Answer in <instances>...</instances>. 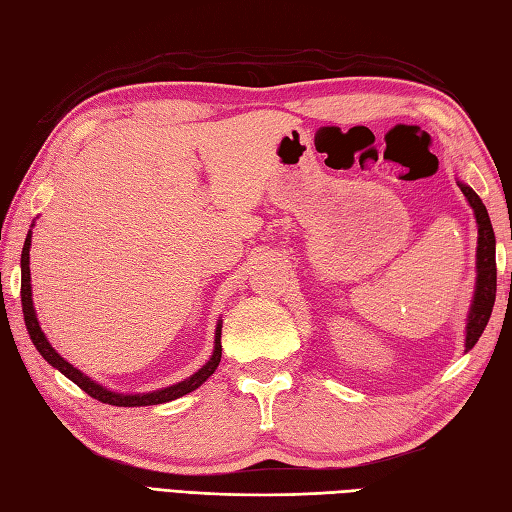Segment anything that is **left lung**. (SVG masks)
I'll list each match as a JSON object with an SVG mask.
<instances>
[{"instance_id": "obj_1", "label": "left lung", "mask_w": 512, "mask_h": 512, "mask_svg": "<svg viewBox=\"0 0 512 512\" xmlns=\"http://www.w3.org/2000/svg\"><path fill=\"white\" fill-rule=\"evenodd\" d=\"M462 194L466 196L468 205L475 214L477 223V254H475V289L473 300L466 314V331H464V353L471 351L479 336H482L488 318L493 314L495 305V291H497V265H495V232L490 225V218L486 212V205L482 198L475 194L471 185L457 179Z\"/></svg>"}]
</instances>
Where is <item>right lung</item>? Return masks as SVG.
Here are the masks:
<instances>
[{"label": "right lung", "mask_w": 512, "mask_h": 512, "mask_svg": "<svg viewBox=\"0 0 512 512\" xmlns=\"http://www.w3.org/2000/svg\"><path fill=\"white\" fill-rule=\"evenodd\" d=\"M33 225H30V227H33ZM30 241H33V232H28L26 241H24V249H22V309H24V320H26L28 336H30V340H33L37 351L41 353V358H44L50 364V367H55L57 371L64 373L68 380L75 382L79 389H83V391L90 395V398H95V400H99L103 404H112V406L163 404V402H172L176 398H183V395L196 391L216 371L218 362H221V351H223L221 349L223 320L216 322L214 351H212L210 360H207L196 373H192L190 378H185V380L176 382V384H170V387L148 391V393H119V391L106 389L97 380H92L90 375L79 371L77 367H72V364L68 360L61 358L59 353H57V349L48 342L46 333L41 331V325H39V320H37V311H35V305H33V285H30Z\"/></svg>", "instance_id": "1"}]
</instances>
